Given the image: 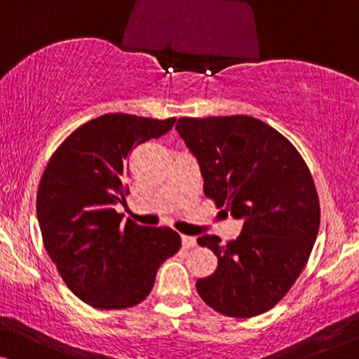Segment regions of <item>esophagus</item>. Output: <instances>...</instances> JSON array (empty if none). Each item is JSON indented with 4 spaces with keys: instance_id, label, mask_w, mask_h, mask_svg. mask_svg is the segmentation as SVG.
<instances>
[{
    "instance_id": "1",
    "label": "esophagus",
    "mask_w": 359,
    "mask_h": 359,
    "mask_svg": "<svg viewBox=\"0 0 359 359\" xmlns=\"http://www.w3.org/2000/svg\"><path fill=\"white\" fill-rule=\"evenodd\" d=\"M181 243L184 248H193L196 247V238L189 237V235H181Z\"/></svg>"
}]
</instances>
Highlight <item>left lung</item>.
I'll use <instances>...</instances> for the list:
<instances>
[{
	"label": "left lung",
	"instance_id": "1",
	"mask_svg": "<svg viewBox=\"0 0 359 359\" xmlns=\"http://www.w3.org/2000/svg\"><path fill=\"white\" fill-rule=\"evenodd\" d=\"M176 130L198 158L204 194L243 220L227 245L198 238L219 263L196 289L224 316H259L292 287L317 238L320 204L309 166L286 137L250 116L180 117Z\"/></svg>",
	"mask_w": 359,
	"mask_h": 359
}]
</instances>
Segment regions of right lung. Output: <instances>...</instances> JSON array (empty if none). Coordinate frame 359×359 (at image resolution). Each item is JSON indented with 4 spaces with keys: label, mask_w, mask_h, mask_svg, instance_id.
I'll return each mask as SVG.
<instances>
[{
    "label": "right lung",
    "mask_w": 359,
    "mask_h": 359,
    "mask_svg": "<svg viewBox=\"0 0 359 359\" xmlns=\"http://www.w3.org/2000/svg\"><path fill=\"white\" fill-rule=\"evenodd\" d=\"M176 119L104 114L53 151L37 189V219L48 257L70 291L91 307L127 309L149 296L160 264L181 248L178 232L122 220L114 205L134 147L158 139Z\"/></svg>",
    "instance_id": "right-lung-1"
}]
</instances>
